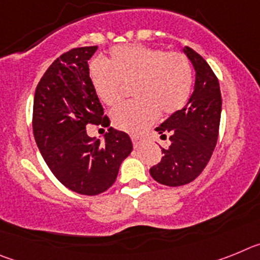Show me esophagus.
<instances>
[{
    "label": "esophagus",
    "instance_id": "34e87169",
    "mask_svg": "<svg viewBox=\"0 0 260 260\" xmlns=\"http://www.w3.org/2000/svg\"><path fill=\"white\" fill-rule=\"evenodd\" d=\"M132 141H133V144H134V147H139L142 143V139L139 137H137V135H132Z\"/></svg>",
    "mask_w": 260,
    "mask_h": 260
}]
</instances>
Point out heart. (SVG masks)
Wrapping results in <instances>:
<instances>
[{"instance_id":"heart-1","label":"heart","mask_w":260,"mask_h":260,"mask_svg":"<svg viewBox=\"0 0 260 260\" xmlns=\"http://www.w3.org/2000/svg\"><path fill=\"white\" fill-rule=\"evenodd\" d=\"M89 78L100 102L109 108L122 102V84H134L137 102L112 116L117 128L132 134L143 133L160 112L171 116L182 109L192 89V69L182 53L139 44L110 49L107 65L93 62Z\"/></svg>"}]
</instances>
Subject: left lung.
I'll return each instance as SVG.
<instances>
[{
  "label": "left lung",
  "mask_w": 260,
  "mask_h": 260,
  "mask_svg": "<svg viewBox=\"0 0 260 260\" xmlns=\"http://www.w3.org/2000/svg\"><path fill=\"white\" fill-rule=\"evenodd\" d=\"M195 70L194 92L182 109L172 114L156 132L169 137L171 146L150 173L165 186H182L194 181L210 161L219 137L221 92L219 80L206 59L189 47L183 48Z\"/></svg>",
  "instance_id": "obj_1"
}]
</instances>
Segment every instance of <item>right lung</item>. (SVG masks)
<instances>
[{"instance_id": "add662e5", "label": "right lung", "mask_w": 260, "mask_h": 260, "mask_svg": "<svg viewBox=\"0 0 260 260\" xmlns=\"http://www.w3.org/2000/svg\"><path fill=\"white\" fill-rule=\"evenodd\" d=\"M98 47L74 48L59 56L39 82L32 127L41 156L57 180L71 191L98 195L117 178L121 162L133 151L126 133L109 127L100 139L87 135V125L108 127L89 78L88 59Z\"/></svg>"}]
</instances>
